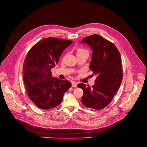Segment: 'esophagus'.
I'll return each mask as SVG.
<instances>
[{
    "label": "esophagus",
    "mask_w": 147,
    "mask_h": 147,
    "mask_svg": "<svg viewBox=\"0 0 147 147\" xmlns=\"http://www.w3.org/2000/svg\"><path fill=\"white\" fill-rule=\"evenodd\" d=\"M72 87H77V83L75 82H72Z\"/></svg>",
    "instance_id": "obj_1"
}]
</instances>
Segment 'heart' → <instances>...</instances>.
<instances>
[{
  "mask_svg": "<svg viewBox=\"0 0 147 147\" xmlns=\"http://www.w3.org/2000/svg\"><path fill=\"white\" fill-rule=\"evenodd\" d=\"M83 51H87L86 50H84V49H82V48L78 49V53H81V52H83Z\"/></svg>",
  "mask_w": 147,
  "mask_h": 147,
  "instance_id": "b5f03b06",
  "label": "heart"
}]
</instances>
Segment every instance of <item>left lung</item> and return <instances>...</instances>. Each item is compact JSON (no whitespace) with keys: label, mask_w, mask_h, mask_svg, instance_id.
<instances>
[{"label":"left lung","mask_w":147,"mask_h":147,"mask_svg":"<svg viewBox=\"0 0 147 147\" xmlns=\"http://www.w3.org/2000/svg\"><path fill=\"white\" fill-rule=\"evenodd\" d=\"M81 42L93 51L89 68L96 79L92 87L84 84L77 86L84 92L81 100L86 108L100 110L109 104L120 88L123 79L121 55L113 43L99 34L87 36Z\"/></svg>","instance_id":"8db88e82"}]
</instances>
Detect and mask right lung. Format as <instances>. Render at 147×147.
Here are the masks:
<instances>
[{"label":"right lung","mask_w":147,"mask_h":147,"mask_svg":"<svg viewBox=\"0 0 147 147\" xmlns=\"http://www.w3.org/2000/svg\"><path fill=\"white\" fill-rule=\"evenodd\" d=\"M72 43L64 39L48 38L40 40L28 52L23 64V81L30 100L42 109L56 107L71 87L69 81L52 76L63 50Z\"/></svg>","instance_id":"add662e5"}]
</instances>
